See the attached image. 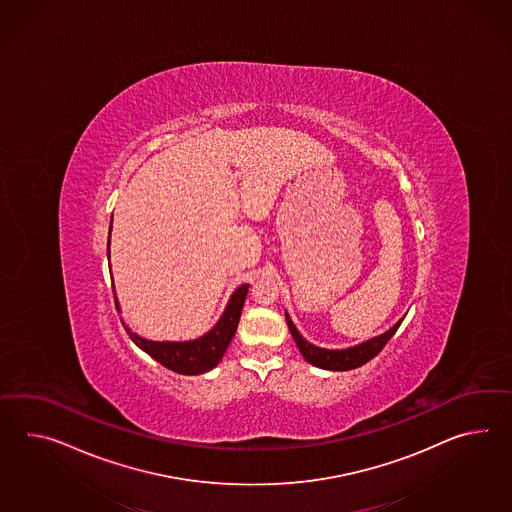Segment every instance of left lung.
I'll use <instances>...</instances> for the list:
<instances>
[{
    "label": "left lung",
    "mask_w": 512,
    "mask_h": 512,
    "mask_svg": "<svg viewBox=\"0 0 512 512\" xmlns=\"http://www.w3.org/2000/svg\"><path fill=\"white\" fill-rule=\"evenodd\" d=\"M287 318L288 329L292 333V337L296 340V346L300 348L303 359L322 370H333V372H346V370H353L359 368L362 364L374 359L375 355L385 348L390 338L394 337V333L398 331L399 325L403 322V318L398 320L396 324L392 325L388 331L379 337L370 338L366 342H361L357 346H351L346 349H325L314 346L311 342H307L305 338L301 337L300 331L296 329V325L292 324L288 312H285Z\"/></svg>",
    "instance_id": "left-lung-1"
}]
</instances>
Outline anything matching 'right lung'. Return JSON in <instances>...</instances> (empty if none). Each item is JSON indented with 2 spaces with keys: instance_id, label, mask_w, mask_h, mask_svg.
I'll return each mask as SVG.
<instances>
[{
  "instance_id": "obj_1",
  "label": "right lung",
  "mask_w": 512,
  "mask_h": 512,
  "mask_svg": "<svg viewBox=\"0 0 512 512\" xmlns=\"http://www.w3.org/2000/svg\"><path fill=\"white\" fill-rule=\"evenodd\" d=\"M111 227H113V218H111ZM107 257L111 259V238L107 242ZM248 288L250 285H240L231 294V298L225 305L224 314L220 316V320L216 322L211 331L205 333L203 337L187 340V342H155V340L138 337L137 333H133L131 327H127V325H124L125 331L138 348L146 351L151 359L161 362L175 374H205L222 361L225 349L235 337L242 307H244V301L248 296ZM116 309L120 311L118 300H116Z\"/></svg>"
}]
</instances>
